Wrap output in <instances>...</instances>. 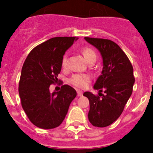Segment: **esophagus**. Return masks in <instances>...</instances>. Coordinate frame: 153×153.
Listing matches in <instances>:
<instances>
[{
	"mask_svg": "<svg viewBox=\"0 0 153 153\" xmlns=\"http://www.w3.org/2000/svg\"><path fill=\"white\" fill-rule=\"evenodd\" d=\"M77 96L78 97H82L83 96V93L80 90H77Z\"/></svg>",
	"mask_w": 153,
	"mask_h": 153,
	"instance_id": "1",
	"label": "esophagus"
}]
</instances>
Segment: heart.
<instances>
[{"mask_svg":"<svg viewBox=\"0 0 153 153\" xmlns=\"http://www.w3.org/2000/svg\"><path fill=\"white\" fill-rule=\"evenodd\" d=\"M82 53H83V56L89 63L90 61L93 60H96L97 59V54L94 52L93 49L90 48V47H85L83 49H82ZM62 67H67V55L65 54L63 56L61 62ZM90 80V76L87 74H75L70 79V82L71 84L75 86L76 87L78 88H85L87 85H88L89 82Z\"/></svg>","mask_w":153,"mask_h":153,"instance_id":"obj_1","label":"heart"}]
</instances>
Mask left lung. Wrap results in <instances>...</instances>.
<instances>
[{
	"mask_svg": "<svg viewBox=\"0 0 153 153\" xmlns=\"http://www.w3.org/2000/svg\"><path fill=\"white\" fill-rule=\"evenodd\" d=\"M84 39L100 51L102 58V73L93 86L100 92L99 96L90 92L83 93L90 101L88 119L94 126L106 127L120 117L132 95L135 83L133 68L125 53L112 40ZM102 89L105 95L101 93Z\"/></svg>",
	"mask_w": 153,
	"mask_h": 153,
	"instance_id": "obj_1",
	"label": "left lung"
}]
</instances>
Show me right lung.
Instances as JSON below:
<instances>
[{
  "label": "right lung",
  "mask_w": 153,
  "mask_h": 153,
  "mask_svg": "<svg viewBox=\"0 0 153 153\" xmlns=\"http://www.w3.org/2000/svg\"><path fill=\"white\" fill-rule=\"evenodd\" d=\"M78 37L57 36L36 46L24 61L19 82L21 105L33 125L44 129L59 126L68 112L76 92L63 85L59 92H50L58 81L65 52Z\"/></svg>",
  "instance_id": "1"
}]
</instances>
